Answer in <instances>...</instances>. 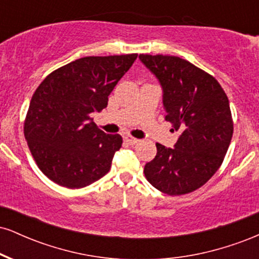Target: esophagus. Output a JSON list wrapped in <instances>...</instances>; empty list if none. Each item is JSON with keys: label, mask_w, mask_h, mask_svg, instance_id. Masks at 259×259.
I'll return each instance as SVG.
<instances>
[{"label": "esophagus", "mask_w": 259, "mask_h": 259, "mask_svg": "<svg viewBox=\"0 0 259 259\" xmlns=\"http://www.w3.org/2000/svg\"><path fill=\"white\" fill-rule=\"evenodd\" d=\"M124 140H125L126 144H129V145H136L140 141V140L133 138V136H125V138H124Z\"/></svg>", "instance_id": "34e87169"}]
</instances>
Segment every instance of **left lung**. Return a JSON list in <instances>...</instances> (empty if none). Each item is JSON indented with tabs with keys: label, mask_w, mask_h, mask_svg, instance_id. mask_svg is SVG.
I'll list each match as a JSON object with an SVG mask.
<instances>
[{
	"label": "left lung",
	"mask_w": 259,
	"mask_h": 259,
	"mask_svg": "<svg viewBox=\"0 0 259 259\" xmlns=\"http://www.w3.org/2000/svg\"><path fill=\"white\" fill-rule=\"evenodd\" d=\"M139 58L158 80L165 120L180 134L174 148L156 144L157 154L145 165V177L163 194H189L215 174L227 154L234 130L229 100L212 75L185 59Z\"/></svg>",
	"instance_id": "8db88e82"
}]
</instances>
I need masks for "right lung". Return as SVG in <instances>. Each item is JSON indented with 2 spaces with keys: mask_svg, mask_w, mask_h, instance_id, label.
Wrapping results in <instances>:
<instances>
[{
  "mask_svg": "<svg viewBox=\"0 0 259 259\" xmlns=\"http://www.w3.org/2000/svg\"><path fill=\"white\" fill-rule=\"evenodd\" d=\"M136 53L84 57L52 72L32 95L24 136L42 173L58 185L80 189L109 171L120 135L96 126L92 113L130 69Z\"/></svg>",
  "mask_w": 259,
  "mask_h": 259,
  "instance_id": "1",
  "label": "right lung"
}]
</instances>
